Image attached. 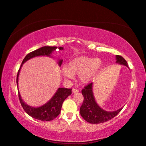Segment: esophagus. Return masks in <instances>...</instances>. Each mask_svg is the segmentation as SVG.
Masks as SVG:
<instances>
[{
	"label": "esophagus",
	"mask_w": 146,
	"mask_h": 146,
	"mask_svg": "<svg viewBox=\"0 0 146 146\" xmlns=\"http://www.w3.org/2000/svg\"><path fill=\"white\" fill-rule=\"evenodd\" d=\"M72 92L73 93H77V92H79V90H78V89H76V88H73L72 89Z\"/></svg>",
	"instance_id": "1"
}]
</instances>
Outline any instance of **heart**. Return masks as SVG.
I'll list each match as a JSON object with an SVG mask.
<instances>
[{"instance_id":"b5f03b06","label":"heart","mask_w":146,"mask_h":146,"mask_svg":"<svg viewBox=\"0 0 146 146\" xmlns=\"http://www.w3.org/2000/svg\"><path fill=\"white\" fill-rule=\"evenodd\" d=\"M101 66L100 59L81 56L71 60L68 68H62L61 72L68 78H71L75 75H79L81 82L88 83L94 79Z\"/></svg>"}]
</instances>
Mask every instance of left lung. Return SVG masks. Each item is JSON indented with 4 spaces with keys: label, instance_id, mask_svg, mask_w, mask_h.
<instances>
[{
    "label": "left lung",
    "instance_id": "obj_1",
    "mask_svg": "<svg viewBox=\"0 0 146 146\" xmlns=\"http://www.w3.org/2000/svg\"><path fill=\"white\" fill-rule=\"evenodd\" d=\"M117 63L127 66V63L123 57L116 56ZM84 98L80 107V114L86 122L90 123H104L113 119L122 110V108L113 111H107L102 109L95 102L92 91V83L86 85L82 90Z\"/></svg>",
    "mask_w": 146,
    "mask_h": 146
}]
</instances>
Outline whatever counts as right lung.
<instances>
[{"label":"right lung","mask_w":146,"mask_h":146,"mask_svg":"<svg viewBox=\"0 0 146 146\" xmlns=\"http://www.w3.org/2000/svg\"><path fill=\"white\" fill-rule=\"evenodd\" d=\"M56 48L57 47H55V46H44V47L36 49V50L33 51L29 52V54H27L26 56V57L24 58L19 70L18 71L16 79L17 85H18L19 74L21 68L23 64L25 63L26 61L29 60V59L36 56H49L51 52L55 50ZM58 49L60 50H63V48L60 47L58 48ZM62 62H63L62 60L59 61L58 64L60 66L61 65ZM71 94V88H59L54 95L48 103H46L41 107L35 108L29 106V105L24 103L23 100H22L19 92L18 91L19 98L21 104L24 111L31 117L42 121L52 120L56 117H57L58 115L60 113L62 104H63L64 100Z\"/></svg>","instance_id":"1"}]
</instances>
